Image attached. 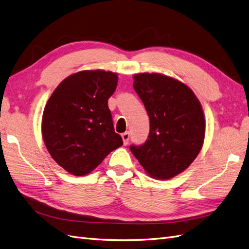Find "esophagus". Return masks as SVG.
Segmentation results:
<instances>
[{"label": "esophagus", "instance_id": "34e87169", "mask_svg": "<svg viewBox=\"0 0 249 249\" xmlns=\"http://www.w3.org/2000/svg\"><path fill=\"white\" fill-rule=\"evenodd\" d=\"M122 137H123L124 144H127V142H129V139H130V133H129V132L123 133V134H122Z\"/></svg>", "mask_w": 249, "mask_h": 249}]
</instances>
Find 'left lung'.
I'll return each instance as SVG.
<instances>
[{"mask_svg":"<svg viewBox=\"0 0 249 249\" xmlns=\"http://www.w3.org/2000/svg\"><path fill=\"white\" fill-rule=\"evenodd\" d=\"M133 78L150 118V134L143 144L131 145V152L151 177L171 179L185 171L202 149V106L178 79L160 73H138Z\"/></svg>","mask_w":249,"mask_h":249,"instance_id":"8db88e82","label":"left lung"}]
</instances>
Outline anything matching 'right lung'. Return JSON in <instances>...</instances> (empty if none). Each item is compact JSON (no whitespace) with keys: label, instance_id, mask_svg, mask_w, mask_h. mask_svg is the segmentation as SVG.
Returning a JSON list of instances; mask_svg holds the SVG:
<instances>
[{"label":"right lung","instance_id":"add662e5","mask_svg":"<svg viewBox=\"0 0 249 249\" xmlns=\"http://www.w3.org/2000/svg\"><path fill=\"white\" fill-rule=\"evenodd\" d=\"M117 82V73L111 71H79L65 78L47 102L42 117L44 142L68 173L90 174L123 145L108 107Z\"/></svg>","mask_w":249,"mask_h":249}]
</instances>
